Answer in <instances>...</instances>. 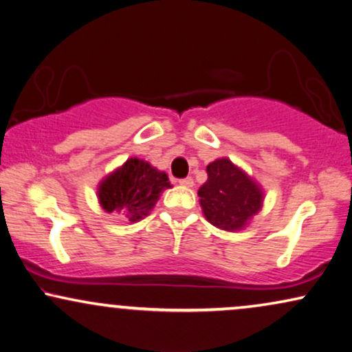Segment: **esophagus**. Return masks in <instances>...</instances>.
Returning <instances> with one entry per match:
<instances>
[{
    "label": "esophagus",
    "mask_w": 352,
    "mask_h": 352,
    "mask_svg": "<svg viewBox=\"0 0 352 352\" xmlns=\"http://www.w3.org/2000/svg\"><path fill=\"white\" fill-rule=\"evenodd\" d=\"M179 184H180L182 186H186V188H191V186L195 185V182H193V179H191V177H186V179L179 180Z\"/></svg>",
    "instance_id": "34e87169"
}]
</instances>
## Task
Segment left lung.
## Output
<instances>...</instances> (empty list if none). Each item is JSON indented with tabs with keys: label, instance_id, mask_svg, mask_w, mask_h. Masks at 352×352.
<instances>
[{
	"label": "left lung",
	"instance_id": "8db88e82",
	"mask_svg": "<svg viewBox=\"0 0 352 352\" xmlns=\"http://www.w3.org/2000/svg\"><path fill=\"white\" fill-rule=\"evenodd\" d=\"M206 170L208 180L198 190L204 217L227 232L245 228L261 210L264 191L227 157L215 159Z\"/></svg>",
	"mask_w": 352,
	"mask_h": 352
}]
</instances>
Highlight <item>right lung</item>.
Instances as JSON below:
<instances>
[{
  "instance_id": "obj_1",
  "label": "right lung",
  "mask_w": 352,
  "mask_h": 352,
  "mask_svg": "<svg viewBox=\"0 0 352 352\" xmlns=\"http://www.w3.org/2000/svg\"><path fill=\"white\" fill-rule=\"evenodd\" d=\"M170 186L166 172L157 170L143 159L130 157L101 182L98 199L106 212H124L130 222H138Z\"/></svg>"
}]
</instances>
